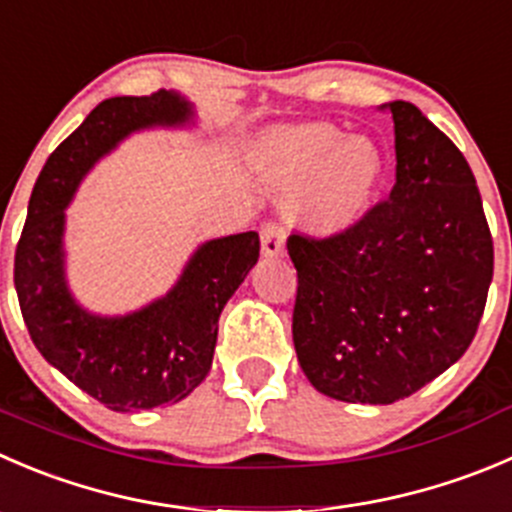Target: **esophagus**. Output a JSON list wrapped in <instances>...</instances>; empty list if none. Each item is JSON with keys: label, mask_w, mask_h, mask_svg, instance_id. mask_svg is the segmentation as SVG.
<instances>
[{"label": "esophagus", "mask_w": 512, "mask_h": 512, "mask_svg": "<svg viewBox=\"0 0 512 512\" xmlns=\"http://www.w3.org/2000/svg\"><path fill=\"white\" fill-rule=\"evenodd\" d=\"M262 255L265 257H282L285 255V230L277 222H267L260 232Z\"/></svg>", "instance_id": "1"}]
</instances>
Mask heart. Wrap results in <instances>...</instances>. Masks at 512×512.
I'll return each instance as SVG.
<instances>
[{
    "instance_id": "b5f03b06",
    "label": "heart",
    "mask_w": 512,
    "mask_h": 512,
    "mask_svg": "<svg viewBox=\"0 0 512 512\" xmlns=\"http://www.w3.org/2000/svg\"><path fill=\"white\" fill-rule=\"evenodd\" d=\"M255 157L277 192L302 197V225L317 237H337L360 225L382 182V152L370 137L330 122L285 124L265 132Z\"/></svg>"
}]
</instances>
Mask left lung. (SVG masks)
Returning <instances> with one entry per match:
<instances>
[{"mask_svg":"<svg viewBox=\"0 0 512 512\" xmlns=\"http://www.w3.org/2000/svg\"><path fill=\"white\" fill-rule=\"evenodd\" d=\"M395 187L350 232L292 235V340L317 393L390 405L465 355L493 280V237L463 152L415 104L388 102Z\"/></svg>","mask_w":512,"mask_h":512,"instance_id":"obj_1","label":"left lung"}]
</instances>
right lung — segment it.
<instances>
[{"label": "right lung", "mask_w": 512, "mask_h": 512, "mask_svg": "<svg viewBox=\"0 0 512 512\" xmlns=\"http://www.w3.org/2000/svg\"><path fill=\"white\" fill-rule=\"evenodd\" d=\"M182 127H195V104L172 89L97 104L39 172L14 255L34 347L114 413L180 403L205 380L222 310L260 257L257 232L202 242L165 295L127 315H97L72 295L64 230L82 180L135 132Z\"/></svg>", "instance_id": "right-lung-1"}]
</instances>
